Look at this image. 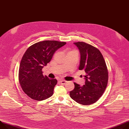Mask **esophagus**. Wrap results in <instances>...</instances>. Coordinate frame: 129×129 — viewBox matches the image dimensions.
Listing matches in <instances>:
<instances>
[{
	"label": "esophagus",
	"instance_id": "34e87169",
	"mask_svg": "<svg viewBox=\"0 0 129 129\" xmlns=\"http://www.w3.org/2000/svg\"><path fill=\"white\" fill-rule=\"evenodd\" d=\"M60 82L62 84H65L67 83V81L65 80H61Z\"/></svg>",
	"mask_w": 129,
	"mask_h": 129
}]
</instances>
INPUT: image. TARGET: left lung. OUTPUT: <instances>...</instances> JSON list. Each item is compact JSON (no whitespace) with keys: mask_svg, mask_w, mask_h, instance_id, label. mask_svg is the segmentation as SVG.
I'll use <instances>...</instances> for the list:
<instances>
[{"mask_svg":"<svg viewBox=\"0 0 129 129\" xmlns=\"http://www.w3.org/2000/svg\"><path fill=\"white\" fill-rule=\"evenodd\" d=\"M81 55L79 70H83L85 84L80 86L74 83L75 88L70 91V96L77 103L90 105L95 103L102 96L108 82V71L100 51L84 42L74 43Z\"/></svg>","mask_w":129,"mask_h":129,"instance_id":"obj_1","label":"left lung"}]
</instances>
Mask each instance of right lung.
Segmentation results:
<instances>
[{
	"label": "right lung",
	"instance_id": "right-lung-1",
	"mask_svg": "<svg viewBox=\"0 0 129 129\" xmlns=\"http://www.w3.org/2000/svg\"><path fill=\"white\" fill-rule=\"evenodd\" d=\"M66 44L56 41H44L31 45L20 63L18 79L22 89L32 99L41 101L53 94L55 79L43 76L42 69L50 62L54 52Z\"/></svg>",
	"mask_w": 129,
	"mask_h": 129
}]
</instances>
